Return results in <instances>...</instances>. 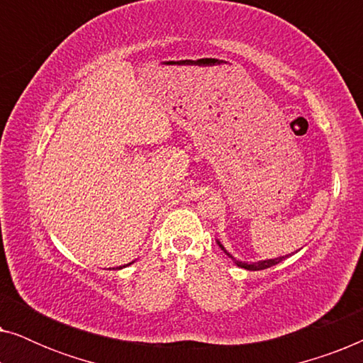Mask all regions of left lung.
<instances>
[{
	"label": "left lung",
	"mask_w": 363,
	"mask_h": 363,
	"mask_svg": "<svg viewBox=\"0 0 363 363\" xmlns=\"http://www.w3.org/2000/svg\"><path fill=\"white\" fill-rule=\"evenodd\" d=\"M218 245H220V242H218ZM220 247L223 251L226 252L228 256L231 257L233 261H235V264L238 266V267H245V269H250V271H261V269H267V267H271V266H276V264H279V262L282 261V259H286L284 256L282 257H276V259H267V261H259V262H252V264H247V262H241V261H238V259H235V257H233L230 252H228L225 247H223L221 245H220Z\"/></svg>",
	"instance_id": "obj_1"
}]
</instances>
